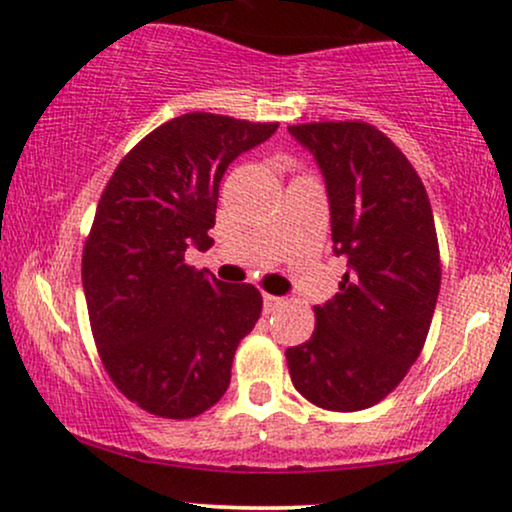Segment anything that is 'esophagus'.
I'll list each match as a JSON object with an SVG mask.
<instances>
[{
    "instance_id": "esophagus-1",
    "label": "esophagus",
    "mask_w": 512,
    "mask_h": 512,
    "mask_svg": "<svg viewBox=\"0 0 512 512\" xmlns=\"http://www.w3.org/2000/svg\"><path fill=\"white\" fill-rule=\"evenodd\" d=\"M280 306H285V296L263 294V308H266V313H275Z\"/></svg>"
}]
</instances>
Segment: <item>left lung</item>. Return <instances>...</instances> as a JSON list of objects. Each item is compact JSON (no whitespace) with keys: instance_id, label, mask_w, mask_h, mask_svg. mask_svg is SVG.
<instances>
[{"instance_id":"1","label":"left lung","mask_w":512,"mask_h":512,"mask_svg":"<svg viewBox=\"0 0 512 512\" xmlns=\"http://www.w3.org/2000/svg\"><path fill=\"white\" fill-rule=\"evenodd\" d=\"M330 199L339 292L315 306V332L287 349L289 375L325 410H363L418 361L441 285L439 242L420 175L384 132L361 121L289 125Z\"/></svg>"}]
</instances>
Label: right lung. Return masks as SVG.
<instances>
[{"label":"right lung","mask_w":512,"mask_h":512,"mask_svg":"<svg viewBox=\"0 0 512 512\" xmlns=\"http://www.w3.org/2000/svg\"><path fill=\"white\" fill-rule=\"evenodd\" d=\"M277 123L185 113L149 132L111 175L82 251L94 342L118 389L151 415H201L230 384L263 299L185 263L206 251L227 166Z\"/></svg>","instance_id":"obj_1"}]
</instances>
